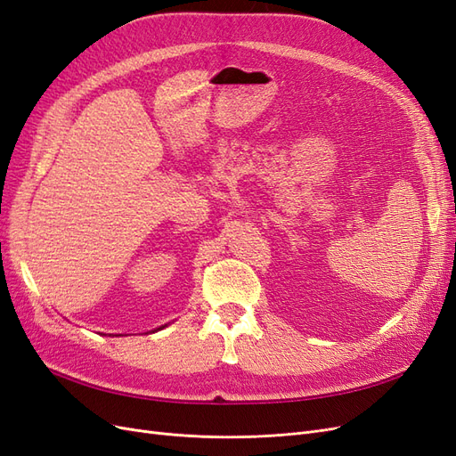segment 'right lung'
<instances>
[{"mask_svg":"<svg viewBox=\"0 0 456 456\" xmlns=\"http://www.w3.org/2000/svg\"><path fill=\"white\" fill-rule=\"evenodd\" d=\"M163 327H165V325H161V327H159V329H163Z\"/></svg>","mask_w":456,"mask_h":456,"instance_id":"add662e5","label":"right lung"}]
</instances>
